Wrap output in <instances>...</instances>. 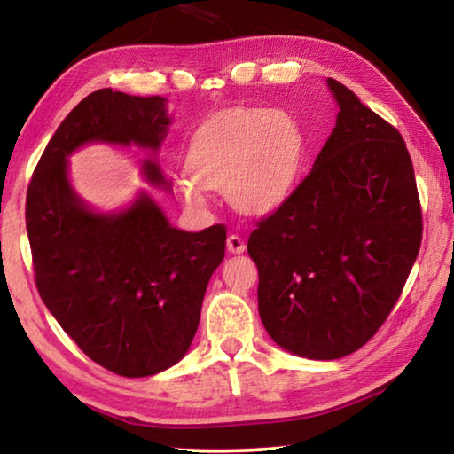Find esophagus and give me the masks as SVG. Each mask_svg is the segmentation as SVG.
Instances as JSON below:
<instances>
[{
    "label": "esophagus",
    "mask_w": 454,
    "mask_h": 454,
    "mask_svg": "<svg viewBox=\"0 0 454 454\" xmlns=\"http://www.w3.org/2000/svg\"><path fill=\"white\" fill-rule=\"evenodd\" d=\"M226 246H228V252H232V254H242L246 250V242L238 234H230Z\"/></svg>",
    "instance_id": "obj_1"
}]
</instances>
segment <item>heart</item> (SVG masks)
<instances>
[{
    "label": "heart",
    "mask_w": 454,
    "mask_h": 454,
    "mask_svg": "<svg viewBox=\"0 0 454 454\" xmlns=\"http://www.w3.org/2000/svg\"><path fill=\"white\" fill-rule=\"evenodd\" d=\"M304 160V134L284 110H242L198 128L176 186L184 204L206 206L204 188L224 190L246 214L280 206L294 188Z\"/></svg>",
    "instance_id": "b5f03b06"
}]
</instances>
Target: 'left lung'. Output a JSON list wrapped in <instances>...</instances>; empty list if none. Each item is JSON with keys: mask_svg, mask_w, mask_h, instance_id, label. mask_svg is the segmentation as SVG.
Here are the masks:
<instances>
[{"mask_svg": "<svg viewBox=\"0 0 454 454\" xmlns=\"http://www.w3.org/2000/svg\"><path fill=\"white\" fill-rule=\"evenodd\" d=\"M340 112L310 174L252 230L258 312L292 355L334 360L371 340L422 240L412 162L395 126L328 78Z\"/></svg>", "mask_w": 454, "mask_h": 454, "instance_id": "obj_1", "label": "left lung"}]
</instances>
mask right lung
Instances as JSON below:
<instances>
[{
  "instance_id": "add662e5",
  "label": "right lung",
  "mask_w": 454,
  "mask_h": 454,
  "mask_svg": "<svg viewBox=\"0 0 454 454\" xmlns=\"http://www.w3.org/2000/svg\"><path fill=\"white\" fill-rule=\"evenodd\" d=\"M168 126L162 96L98 90L61 121L27 186L26 228L43 304L83 355L128 379L186 355L206 286L224 260L226 226L184 232L145 194L120 214L91 212L67 182L66 158L88 142L158 150ZM144 174L170 188L150 160Z\"/></svg>"
}]
</instances>
